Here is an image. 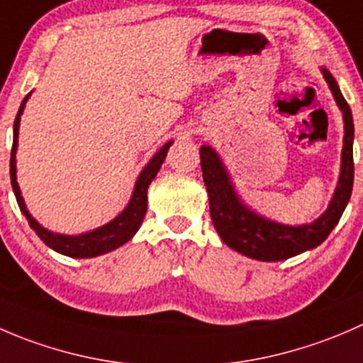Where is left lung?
Segmentation results:
<instances>
[{
  "mask_svg": "<svg viewBox=\"0 0 363 363\" xmlns=\"http://www.w3.org/2000/svg\"><path fill=\"white\" fill-rule=\"evenodd\" d=\"M323 75L335 96L337 106L342 111L346 132H344L342 169H340L339 185H337L328 210L312 224L298 225V228L275 224V222L264 220L259 215L243 206L233 190L228 173L218 160L217 153L210 146H201V169H203V180L208 190V199H210L211 222L222 242L231 249L238 250L243 256L257 261H282L308 249H314L319 243L325 242L326 236L332 233L350 201L354 177L353 116L332 74L323 68Z\"/></svg>",
  "mask_w": 363,
  "mask_h": 363,
  "instance_id": "obj_1",
  "label": "left lung"
}]
</instances>
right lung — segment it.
Here are the masks:
<instances>
[{
  "label": "right lung",
  "instance_id": "obj_1",
  "mask_svg": "<svg viewBox=\"0 0 363 363\" xmlns=\"http://www.w3.org/2000/svg\"><path fill=\"white\" fill-rule=\"evenodd\" d=\"M30 96V95H28ZM28 96H24L23 104L19 107V113H17L16 121H13V145H12V155H10V180H12V189L16 194L17 204H19L21 211L24 213V217L30 222L31 229L38 235V238L45 243L48 247H51L56 252L65 254V256L70 257H93L100 256V254L111 252V250L118 249L120 245L127 243L132 236L135 235V231L141 225L143 218L146 215V208H148V199H146V194H148V186L152 183L153 178L159 173L160 166H162L164 159L167 155V150H169L171 143L162 146V150H159L155 157L150 160L148 166L143 169V173L139 174L138 183H135L134 194H132V199L128 203V206L118 215L114 220H111L109 224L102 225V228L95 229V231L84 233V235L79 236H65V235H55V233L48 231V229L42 228L30 213H28L26 206H24V201L21 197L19 185H17L16 178V150H17V135H19V120L21 113L24 109V104H26Z\"/></svg>",
  "mask_w": 363,
  "mask_h": 363
}]
</instances>
